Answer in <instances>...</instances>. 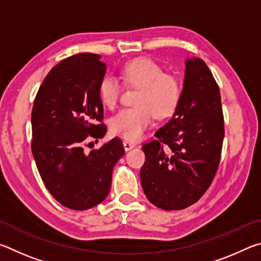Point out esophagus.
Returning a JSON list of instances; mask_svg holds the SVG:
<instances>
[{"label": "esophagus", "instance_id": "esophagus-1", "mask_svg": "<svg viewBox=\"0 0 261 261\" xmlns=\"http://www.w3.org/2000/svg\"><path fill=\"white\" fill-rule=\"evenodd\" d=\"M123 146H124L125 151H129V149L134 148L136 146V144L134 143V141H131V140H124V141H123Z\"/></svg>", "mask_w": 261, "mask_h": 261}]
</instances>
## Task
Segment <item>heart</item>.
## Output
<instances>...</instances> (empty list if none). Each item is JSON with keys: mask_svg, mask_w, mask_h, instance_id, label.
Here are the masks:
<instances>
[{"mask_svg": "<svg viewBox=\"0 0 261 261\" xmlns=\"http://www.w3.org/2000/svg\"><path fill=\"white\" fill-rule=\"evenodd\" d=\"M121 78L127 86L138 88L134 108H124L110 120L114 135L136 140L151 125L153 116L170 117L180 103L183 85L173 73L163 72L162 67L147 57H139L123 65ZM121 86L114 77H105L100 83L99 95L108 108L117 105Z\"/></svg>", "mask_w": 261, "mask_h": 261, "instance_id": "obj_1", "label": "heart"}]
</instances>
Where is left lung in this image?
I'll list each match as a JSON object with an SVG mask.
<instances>
[{"mask_svg": "<svg viewBox=\"0 0 261 261\" xmlns=\"http://www.w3.org/2000/svg\"><path fill=\"white\" fill-rule=\"evenodd\" d=\"M183 95L171 120L145 144L141 187L159 208L178 211L200 199L218 171L224 120L218 83L206 63L185 62Z\"/></svg>", "mask_w": 261, "mask_h": 261, "instance_id": "8db88e82", "label": "left lung"}]
</instances>
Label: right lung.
I'll return each mask as SVG.
<instances>
[{
    "label": "right lung",
    "instance_id": "1",
    "mask_svg": "<svg viewBox=\"0 0 261 261\" xmlns=\"http://www.w3.org/2000/svg\"><path fill=\"white\" fill-rule=\"evenodd\" d=\"M106 69L98 54L67 57L48 72L34 99L32 153L39 174L51 196L71 210L106 199L113 168L124 154L120 138L90 153L83 147L107 132L99 95Z\"/></svg>",
    "mask_w": 261,
    "mask_h": 261
}]
</instances>
